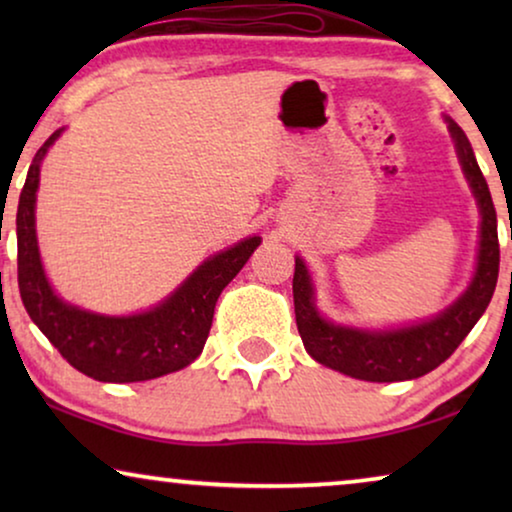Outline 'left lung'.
<instances>
[{
    "label": "left lung",
    "instance_id": "8db88e82",
    "mask_svg": "<svg viewBox=\"0 0 512 512\" xmlns=\"http://www.w3.org/2000/svg\"><path fill=\"white\" fill-rule=\"evenodd\" d=\"M447 128L457 146V156L471 191L480 207V249L478 268L461 293L438 317L419 324L389 328V331H366L331 324L321 317L314 305V286L303 258L296 256L293 272V305H296V324L307 354L321 366L345 373L366 382H403L431 373L445 359H450L461 340L478 324L487 310L499 279V235H496V209L478 160L473 156L471 142L452 118Z\"/></svg>",
    "mask_w": 512,
    "mask_h": 512
}]
</instances>
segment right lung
Listing matches in <instances>:
<instances>
[{
    "mask_svg": "<svg viewBox=\"0 0 512 512\" xmlns=\"http://www.w3.org/2000/svg\"><path fill=\"white\" fill-rule=\"evenodd\" d=\"M60 132L55 130L37 151L18 200V289L27 314L62 359L93 380L144 382L186 368L205 347L221 291L244 268L261 237H247L207 258L149 312L107 317L65 303L48 284L34 230L39 167Z\"/></svg>",
    "mask_w": 512,
    "mask_h": 512,
    "instance_id": "right-lung-1",
    "label": "right lung"
}]
</instances>
